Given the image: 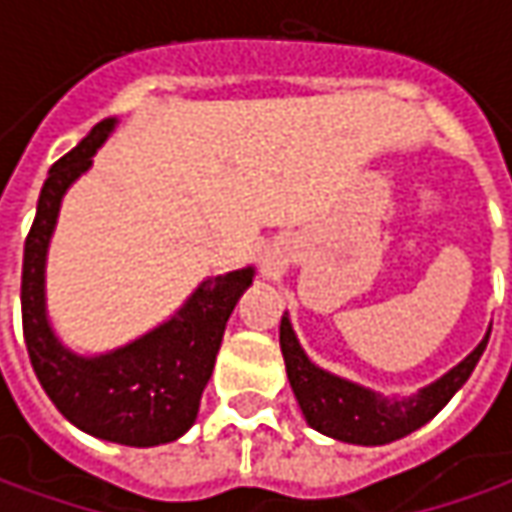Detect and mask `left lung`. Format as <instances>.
Returning <instances> with one entry per match:
<instances>
[{
    "mask_svg": "<svg viewBox=\"0 0 512 512\" xmlns=\"http://www.w3.org/2000/svg\"><path fill=\"white\" fill-rule=\"evenodd\" d=\"M487 339L490 333H484V339L476 344L470 356H464L453 370H447L442 379L430 382L419 393L382 396L370 387L347 382L342 376L310 362L293 333L287 313L279 325V344L285 356L287 379H290L296 402L302 407L305 422L336 442L364 444V447L404 439L407 433L430 422L444 404L456 396V390L470 379L473 367L482 359Z\"/></svg>",
    "mask_w": 512,
    "mask_h": 512,
    "instance_id": "obj_1",
    "label": "left lung"
}]
</instances>
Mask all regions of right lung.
<instances>
[{
  "label": "right lung",
  "instance_id": "right-lung-1",
  "mask_svg": "<svg viewBox=\"0 0 512 512\" xmlns=\"http://www.w3.org/2000/svg\"><path fill=\"white\" fill-rule=\"evenodd\" d=\"M116 119H105L65 153L39 193L22 262V330L30 364L56 410L96 439L156 447L176 442L196 422L225 325L253 285V267L210 276L168 322L99 356H82L56 336L45 302V265L62 196L93 165Z\"/></svg>",
  "mask_w": 512,
  "mask_h": 512
}]
</instances>
